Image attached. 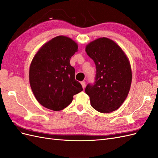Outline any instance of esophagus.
<instances>
[{"mask_svg":"<svg viewBox=\"0 0 158 158\" xmlns=\"http://www.w3.org/2000/svg\"><path fill=\"white\" fill-rule=\"evenodd\" d=\"M81 84H82V86L83 89H84L85 86V82H84V81H83V82H81Z\"/></svg>","mask_w":158,"mask_h":158,"instance_id":"34e87169","label":"esophagus"}]
</instances>
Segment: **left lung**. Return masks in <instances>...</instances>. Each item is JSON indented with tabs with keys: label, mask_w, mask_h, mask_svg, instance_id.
Returning <instances> with one entry per match:
<instances>
[{
	"label": "left lung",
	"mask_w": 158,
	"mask_h": 158,
	"mask_svg": "<svg viewBox=\"0 0 158 158\" xmlns=\"http://www.w3.org/2000/svg\"><path fill=\"white\" fill-rule=\"evenodd\" d=\"M85 52L96 66L94 84H88L85 89L91 106L102 113L115 111L131 88L132 70L128 57L115 42L107 37L90 42Z\"/></svg>",
	"instance_id": "left-lung-1"
}]
</instances>
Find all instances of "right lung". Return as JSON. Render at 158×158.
<instances>
[{
	"label": "right lung",
	"instance_id": "right-lung-1",
	"mask_svg": "<svg viewBox=\"0 0 158 158\" xmlns=\"http://www.w3.org/2000/svg\"><path fill=\"white\" fill-rule=\"evenodd\" d=\"M78 47L70 38L59 35L47 42L33 57L30 66V84L42 106L60 111L69 106L75 94L83 90L75 80V70L70 64Z\"/></svg>",
	"mask_w": 158,
	"mask_h": 158
}]
</instances>
